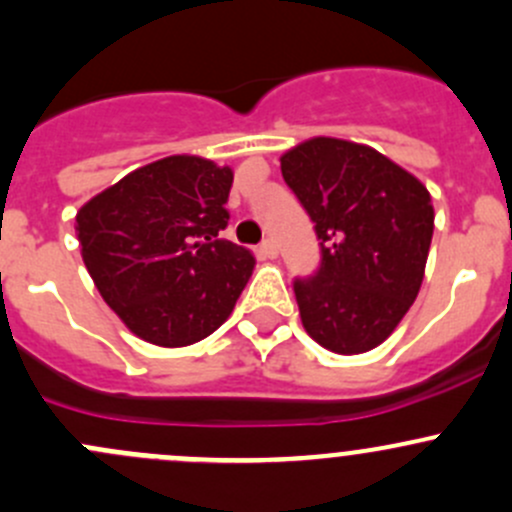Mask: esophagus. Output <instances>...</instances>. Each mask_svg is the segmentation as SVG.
I'll list each match as a JSON object with an SVG mask.
<instances>
[{"label": "esophagus", "instance_id": "obj_1", "mask_svg": "<svg viewBox=\"0 0 512 512\" xmlns=\"http://www.w3.org/2000/svg\"><path fill=\"white\" fill-rule=\"evenodd\" d=\"M257 252H260V257H265V260H275L280 252H277V242L275 240H265L260 247H257Z\"/></svg>", "mask_w": 512, "mask_h": 512}]
</instances>
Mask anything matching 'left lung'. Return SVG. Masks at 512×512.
Segmentation results:
<instances>
[{
	"label": "left lung",
	"instance_id": "left-lung-1",
	"mask_svg": "<svg viewBox=\"0 0 512 512\" xmlns=\"http://www.w3.org/2000/svg\"><path fill=\"white\" fill-rule=\"evenodd\" d=\"M280 168L322 240L317 275L294 282L304 332L334 354L371 352L421 289L431 193L384 153L344 138H309Z\"/></svg>",
	"mask_w": 512,
	"mask_h": 512
}]
</instances>
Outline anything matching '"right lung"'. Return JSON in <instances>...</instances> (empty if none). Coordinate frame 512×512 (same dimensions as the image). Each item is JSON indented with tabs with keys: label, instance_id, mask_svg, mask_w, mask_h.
Masks as SVG:
<instances>
[{
	"label": "right lung",
	"instance_id": "right-lung-1",
	"mask_svg": "<svg viewBox=\"0 0 512 512\" xmlns=\"http://www.w3.org/2000/svg\"><path fill=\"white\" fill-rule=\"evenodd\" d=\"M230 188V165L185 153L131 170L76 213L91 280L143 342L188 347L235 309L255 257L218 237Z\"/></svg>",
	"mask_w": 512,
	"mask_h": 512
}]
</instances>
